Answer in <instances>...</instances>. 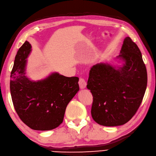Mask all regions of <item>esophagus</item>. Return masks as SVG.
Here are the masks:
<instances>
[{"instance_id":"34e87169","label":"esophagus","mask_w":156,"mask_h":156,"mask_svg":"<svg viewBox=\"0 0 156 156\" xmlns=\"http://www.w3.org/2000/svg\"><path fill=\"white\" fill-rule=\"evenodd\" d=\"M79 87H80L81 89H83L85 88L87 85V83L85 81V79L82 77L79 78Z\"/></svg>"}]
</instances>
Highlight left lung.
Segmentation results:
<instances>
[{"label": "left lung", "instance_id": "left-lung-1", "mask_svg": "<svg viewBox=\"0 0 156 156\" xmlns=\"http://www.w3.org/2000/svg\"><path fill=\"white\" fill-rule=\"evenodd\" d=\"M122 66L100 63L90 71L87 87L93 96L91 116L106 126L122 125L135 115L142 102L147 83L146 66L137 45L126 37L120 54Z\"/></svg>", "mask_w": 156, "mask_h": 156}]
</instances>
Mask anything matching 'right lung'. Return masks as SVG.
Segmentation results:
<instances>
[{
  "label": "right lung",
  "mask_w": 156,
  "mask_h": 156,
  "mask_svg": "<svg viewBox=\"0 0 156 156\" xmlns=\"http://www.w3.org/2000/svg\"><path fill=\"white\" fill-rule=\"evenodd\" d=\"M31 48L25 41L16 55L11 73V98L25 125L37 131H48L62 122L66 106L79 90V78L54 73L42 80H30L25 71Z\"/></svg>",
  "instance_id": "obj_1"
}]
</instances>
